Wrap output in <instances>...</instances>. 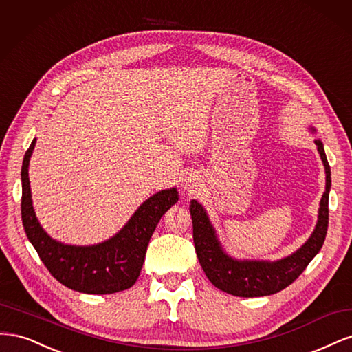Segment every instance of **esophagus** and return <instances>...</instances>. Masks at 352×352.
<instances>
[{"mask_svg": "<svg viewBox=\"0 0 352 352\" xmlns=\"http://www.w3.org/2000/svg\"><path fill=\"white\" fill-rule=\"evenodd\" d=\"M185 188H186L188 190H192V189H194V185H190V180H186V182H185Z\"/></svg>", "mask_w": 352, "mask_h": 352, "instance_id": "esophagus-1", "label": "esophagus"}]
</instances>
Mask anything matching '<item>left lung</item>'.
<instances>
[{
	"label": "left lung",
	"instance_id": "8db88e82",
	"mask_svg": "<svg viewBox=\"0 0 352 352\" xmlns=\"http://www.w3.org/2000/svg\"><path fill=\"white\" fill-rule=\"evenodd\" d=\"M314 132V129H311ZM326 172V190L318 208V220L314 232L300 250L278 261L235 260L223 251L211 226L207 212L198 201H190L189 211L192 217L194 243L197 257L208 280L220 291L235 296H264L285 289L298 279L317 252L322 250L329 225V190L330 167L320 140L314 141Z\"/></svg>",
	"mask_w": 352,
	"mask_h": 352
}]
</instances>
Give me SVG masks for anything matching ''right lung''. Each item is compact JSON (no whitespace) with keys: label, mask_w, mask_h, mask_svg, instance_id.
I'll use <instances>...</instances> for the list:
<instances>
[{"label":"right lung","mask_w":352,"mask_h":352,"mask_svg":"<svg viewBox=\"0 0 352 352\" xmlns=\"http://www.w3.org/2000/svg\"><path fill=\"white\" fill-rule=\"evenodd\" d=\"M35 142L32 141L22 166V221L39 258L60 283L73 291L105 295L129 289L141 273L148 242L160 219L179 199L176 188L148 198L109 241L89 247L61 243L41 228L32 206L28 168Z\"/></svg>","instance_id":"obj_1"}]
</instances>
